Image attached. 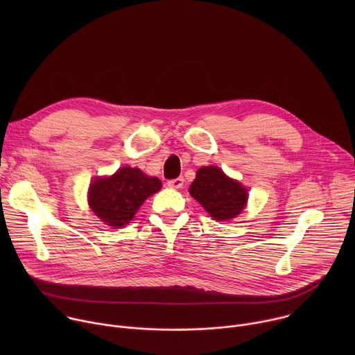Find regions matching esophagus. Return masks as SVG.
I'll return each instance as SVG.
<instances>
[{
  "label": "esophagus",
  "instance_id": "34e87169",
  "mask_svg": "<svg viewBox=\"0 0 355 355\" xmlns=\"http://www.w3.org/2000/svg\"><path fill=\"white\" fill-rule=\"evenodd\" d=\"M182 185H184V178H182V177H178V178H174V180L167 181V187H168V188L178 189V188H182Z\"/></svg>",
  "mask_w": 355,
  "mask_h": 355
}]
</instances>
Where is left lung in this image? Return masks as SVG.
Returning <instances> with one entry per match:
<instances>
[{
    "instance_id": "obj_1",
    "label": "left lung",
    "mask_w": 355,
    "mask_h": 355,
    "mask_svg": "<svg viewBox=\"0 0 355 355\" xmlns=\"http://www.w3.org/2000/svg\"><path fill=\"white\" fill-rule=\"evenodd\" d=\"M189 193L215 220L236 218L247 202V189L215 166L196 171Z\"/></svg>"
}]
</instances>
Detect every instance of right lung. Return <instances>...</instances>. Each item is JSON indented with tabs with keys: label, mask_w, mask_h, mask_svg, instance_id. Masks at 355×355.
<instances>
[{
	"label": "right lung",
	"mask_w": 355,
	"mask_h": 355,
	"mask_svg": "<svg viewBox=\"0 0 355 355\" xmlns=\"http://www.w3.org/2000/svg\"><path fill=\"white\" fill-rule=\"evenodd\" d=\"M162 181L139 168L122 167L112 177L95 178L89 185L88 204L92 212L112 227L128 225L150 195L160 191Z\"/></svg>",
	"instance_id": "1"
}]
</instances>
